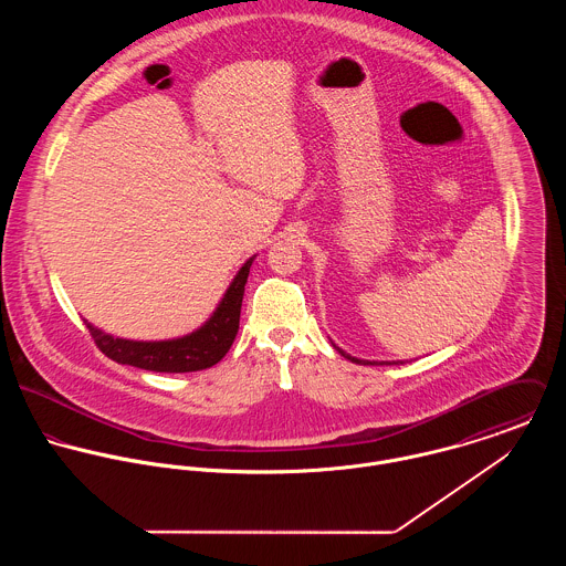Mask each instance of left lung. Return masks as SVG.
I'll list each match as a JSON object with an SVG mask.
<instances>
[{
    "label": "left lung",
    "mask_w": 566,
    "mask_h": 566,
    "mask_svg": "<svg viewBox=\"0 0 566 566\" xmlns=\"http://www.w3.org/2000/svg\"><path fill=\"white\" fill-rule=\"evenodd\" d=\"M331 344H333V342H331ZM333 348H335V350H337L342 357L350 359L353 364H364V366H366V364H370V366H384V364H386V366H388V364H405V361H375V359L370 361V359H359V357H353V355H348L346 350H342V348H339V346H335V344H333Z\"/></svg>",
    "instance_id": "1"
}]
</instances>
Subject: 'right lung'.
<instances>
[{"label": "right lung", "instance_id": "1", "mask_svg": "<svg viewBox=\"0 0 566 566\" xmlns=\"http://www.w3.org/2000/svg\"><path fill=\"white\" fill-rule=\"evenodd\" d=\"M254 256L256 254H252L240 268L213 314L187 335L144 342L104 333L88 321H84V324L99 350L117 364L153 373H196L211 368L229 353L231 344L235 342L242 314L243 287Z\"/></svg>", "mask_w": 566, "mask_h": 566}]
</instances>
